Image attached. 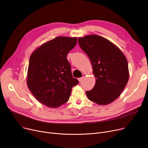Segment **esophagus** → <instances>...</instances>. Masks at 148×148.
Here are the masks:
<instances>
[{
	"instance_id": "1",
	"label": "esophagus",
	"mask_w": 148,
	"mask_h": 148,
	"mask_svg": "<svg viewBox=\"0 0 148 148\" xmlns=\"http://www.w3.org/2000/svg\"><path fill=\"white\" fill-rule=\"evenodd\" d=\"M83 77H79V78H78V81H79V82H81V81H82V79H83Z\"/></svg>"
}]
</instances>
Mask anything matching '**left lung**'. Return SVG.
<instances>
[{"label":"left lung","instance_id":"1","mask_svg":"<svg viewBox=\"0 0 148 148\" xmlns=\"http://www.w3.org/2000/svg\"><path fill=\"white\" fill-rule=\"evenodd\" d=\"M81 49L88 56L95 77L94 88L86 91L88 99L99 105L115 100L129 79L127 58L118 47L95 34L78 38Z\"/></svg>","mask_w":148,"mask_h":148}]
</instances>
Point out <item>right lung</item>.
<instances>
[{"instance_id": "right-lung-1", "label": "right lung", "mask_w": 148, "mask_h": 148, "mask_svg": "<svg viewBox=\"0 0 148 148\" xmlns=\"http://www.w3.org/2000/svg\"><path fill=\"white\" fill-rule=\"evenodd\" d=\"M77 38L58 36L43 43L31 54L27 84L35 98L45 106L56 108L69 99L72 87L79 81L73 78L67 59Z\"/></svg>"}]
</instances>
